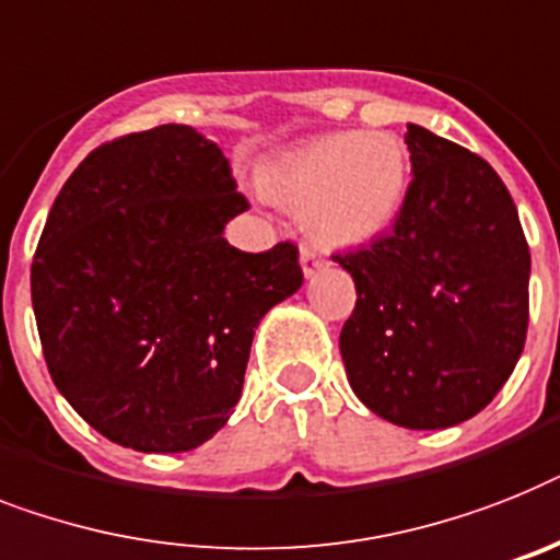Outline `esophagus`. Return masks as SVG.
Instances as JSON below:
<instances>
[{
	"label": "esophagus",
	"mask_w": 560,
	"mask_h": 560,
	"mask_svg": "<svg viewBox=\"0 0 560 560\" xmlns=\"http://www.w3.org/2000/svg\"><path fill=\"white\" fill-rule=\"evenodd\" d=\"M300 266H303L306 277H312V275H317L320 269H326V266H329V260H326V254H323L317 246H303L300 248Z\"/></svg>",
	"instance_id": "esophagus-1"
}]
</instances>
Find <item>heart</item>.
Segmentation results:
<instances>
[{"mask_svg":"<svg viewBox=\"0 0 560 560\" xmlns=\"http://www.w3.org/2000/svg\"><path fill=\"white\" fill-rule=\"evenodd\" d=\"M260 186L283 208L306 214L323 246H366L404 208L409 151L392 131L323 133L271 156Z\"/></svg>","mask_w":560,"mask_h":560,"instance_id":"heart-1","label":"heart"}]
</instances>
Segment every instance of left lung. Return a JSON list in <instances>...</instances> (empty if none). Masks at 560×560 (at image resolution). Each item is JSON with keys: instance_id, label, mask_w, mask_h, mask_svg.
Returning <instances> with one entry per match:
<instances>
[{"instance_id": "8db88e82", "label": "left lung", "mask_w": 560, "mask_h": 560, "mask_svg": "<svg viewBox=\"0 0 560 560\" xmlns=\"http://www.w3.org/2000/svg\"><path fill=\"white\" fill-rule=\"evenodd\" d=\"M412 183L389 234L335 254L358 303L340 331L354 395L406 429L478 415L524 352L529 246L483 156L409 125Z\"/></svg>"}]
</instances>
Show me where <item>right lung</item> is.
<instances>
[{"mask_svg":"<svg viewBox=\"0 0 560 560\" xmlns=\"http://www.w3.org/2000/svg\"><path fill=\"white\" fill-rule=\"evenodd\" d=\"M246 208L191 125L105 142L54 200L31 266L42 354L108 441L188 452L234 412L257 323L303 285L294 243L229 246Z\"/></svg>","mask_w":560,"mask_h":560,"instance_id":"obj_1","label":"right lung"}]
</instances>
